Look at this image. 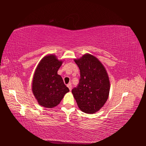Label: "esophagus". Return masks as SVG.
I'll use <instances>...</instances> for the list:
<instances>
[{"label": "esophagus", "mask_w": 146, "mask_h": 146, "mask_svg": "<svg viewBox=\"0 0 146 146\" xmlns=\"http://www.w3.org/2000/svg\"><path fill=\"white\" fill-rule=\"evenodd\" d=\"M67 86L68 87V88H69L70 90L71 91V88H72V85H71V83H68V84L67 85Z\"/></svg>", "instance_id": "obj_1"}]
</instances>
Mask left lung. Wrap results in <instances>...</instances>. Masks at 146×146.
Listing matches in <instances>:
<instances>
[{
	"label": "left lung",
	"instance_id": "8db88e82",
	"mask_svg": "<svg viewBox=\"0 0 146 146\" xmlns=\"http://www.w3.org/2000/svg\"><path fill=\"white\" fill-rule=\"evenodd\" d=\"M80 71L79 83L72 94L80 109L85 113H94L107 102L110 82L107 71L97 58L86 54L75 60Z\"/></svg>",
	"mask_w": 146,
	"mask_h": 146
}]
</instances>
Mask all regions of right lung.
Listing matches in <instances>:
<instances>
[{
  "instance_id": "obj_1",
  "label": "right lung",
  "mask_w": 146,
  "mask_h": 146,
  "mask_svg": "<svg viewBox=\"0 0 146 146\" xmlns=\"http://www.w3.org/2000/svg\"><path fill=\"white\" fill-rule=\"evenodd\" d=\"M61 64L62 61L51 54L42 59L35 71L32 90L39 104L46 108L56 106L70 91L57 73Z\"/></svg>"
}]
</instances>
